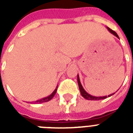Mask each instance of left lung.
I'll return each mask as SVG.
<instances>
[{
    "instance_id": "1",
    "label": "left lung",
    "mask_w": 133,
    "mask_h": 133,
    "mask_svg": "<svg viewBox=\"0 0 133 133\" xmlns=\"http://www.w3.org/2000/svg\"><path fill=\"white\" fill-rule=\"evenodd\" d=\"M108 28V31H109L111 34H112L113 35L117 36L118 38H119V36H118L117 34L115 31H113V30H111V29H110L109 28ZM77 81H78L79 88V90H80V92H81V96H82L83 98H85V99H88V100H101V99H105V98H107V97H110V96H112V95L115 94V93H113V94H111V95H108V96H104V97H95V96H92V95L88 94V93L87 92L83 89V86H82L81 82H80V80H79V75H77Z\"/></svg>"
}]
</instances>
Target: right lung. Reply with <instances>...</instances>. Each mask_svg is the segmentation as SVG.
Instances as JSON below:
<instances>
[{"instance_id":"right-lung-1","label":"right lung","mask_w":133,"mask_h":133,"mask_svg":"<svg viewBox=\"0 0 133 133\" xmlns=\"http://www.w3.org/2000/svg\"><path fill=\"white\" fill-rule=\"evenodd\" d=\"M57 88H58V86L56 87V88L54 90V92L51 94V95H50V96H48V97H45V98H43V99H38V100H37V101H36L35 102H34V103H44V102H47V101H49L50 100H51V99L54 97V96L55 95V94H56V90H57Z\"/></svg>"}]
</instances>
